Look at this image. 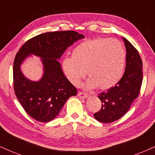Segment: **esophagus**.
<instances>
[{
    "instance_id": "obj_1",
    "label": "esophagus",
    "mask_w": 155,
    "mask_h": 155,
    "mask_svg": "<svg viewBox=\"0 0 155 155\" xmlns=\"http://www.w3.org/2000/svg\"><path fill=\"white\" fill-rule=\"evenodd\" d=\"M77 95H78V97L80 98V99H86L88 97V94L84 93V92H79Z\"/></svg>"
}]
</instances>
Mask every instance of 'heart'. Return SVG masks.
<instances>
[{
    "label": "heart",
    "mask_w": 155,
    "mask_h": 155,
    "mask_svg": "<svg viewBox=\"0 0 155 155\" xmlns=\"http://www.w3.org/2000/svg\"><path fill=\"white\" fill-rule=\"evenodd\" d=\"M126 52L122 44L114 38H98L84 41L74 48L71 57L62 61V69L74 86L79 85L86 75L90 78L87 89L99 86L101 89L114 87L124 72Z\"/></svg>",
    "instance_id": "1"
}]
</instances>
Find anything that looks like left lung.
<instances>
[{"label":"left lung","instance_id":"1","mask_svg":"<svg viewBox=\"0 0 155 155\" xmlns=\"http://www.w3.org/2000/svg\"><path fill=\"white\" fill-rule=\"evenodd\" d=\"M126 48V67L121 79L114 87L99 95L101 108L94 114L97 121L111 123L127 112L138 97L142 82V62L137 50L122 37Z\"/></svg>","mask_w":155,"mask_h":155}]
</instances>
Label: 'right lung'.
<instances>
[{"label": "right lung", "mask_w": 155, "mask_h": 155, "mask_svg": "<svg viewBox=\"0 0 155 155\" xmlns=\"http://www.w3.org/2000/svg\"><path fill=\"white\" fill-rule=\"evenodd\" d=\"M84 36L74 31L48 32L29 39L15 56L13 63L14 91L29 116L48 122L56 118L77 89L67 79L58 62L66 50ZM32 54L41 58L44 73L38 81L25 78L21 71L24 61Z\"/></svg>", "instance_id": "add662e5"}]
</instances>
